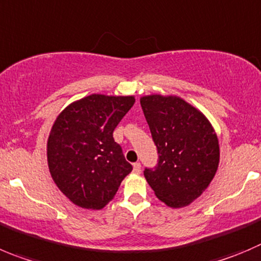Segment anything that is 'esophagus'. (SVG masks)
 <instances>
[{
    "mask_svg": "<svg viewBox=\"0 0 261 261\" xmlns=\"http://www.w3.org/2000/svg\"><path fill=\"white\" fill-rule=\"evenodd\" d=\"M134 172H135V174H140V172H142V165L139 164V162L134 164Z\"/></svg>",
    "mask_w": 261,
    "mask_h": 261,
    "instance_id": "esophagus-1",
    "label": "esophagus"
}]
</instances>
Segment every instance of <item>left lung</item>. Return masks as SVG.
<instances>
[{"mask_svg":"<svg viewBox=\"0 0 261 261\" xmlns=\"http://www.w3.org/2000/svg\"><path fill=\"white\" fill-rule=\"evenodd\" d=\"M158 164L144 176L158 199L184 207L210 186L220 160L215 130L202 112L179 96L148 95L140 99Z\"/></svg>","mask_w":261,"mask_h":261,"instance_id":"1","label":"left lung"}]
</instances>
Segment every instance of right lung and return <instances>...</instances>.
I'll list each match as a JSON object with an SVG mask.
<instances>
[{
  "instance_id": "1",
  "label": "right lung",
  "mask_w": 261,
  "mask_h": 261,
  "mask_svg": "<svg viewBox=\"0 0 261 261\" xmlns=\"http://www.w3.org/2000/svg\"><path fill=\"white\" fill-rule=\"evenodd\" d=\"M134 103V96L92 94L55 119L47 140L48 170L62 193L80 207L103 208L133 170L113 131Z\"/></svg>"
}]
</instances>
